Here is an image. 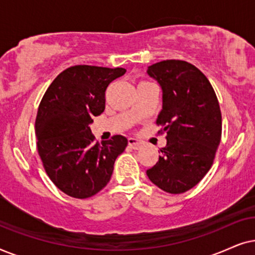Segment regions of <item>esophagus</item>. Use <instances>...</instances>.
<instances>
[{
    "instance_id": "obj_1",
    "label": "esophagus",
    "mask_w": 255,
    "mask_h": 255,
    "mask_svg": "<svg viewBox=\"0 0 255 255\" xmlns=\"http://www.w3.org/2000/svg\"><path fill=\"white\" fill-rule=\"evenodd\" d=\"M128 144H129V147L130 148H133V149H140L141 147H142V143L138 140H136V138H134V137H129L128 138Z\"/></svg>"
}]
</instances>
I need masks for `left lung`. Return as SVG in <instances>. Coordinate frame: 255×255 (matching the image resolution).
I'll return each mask as SVG.
<instances>
[{
  "label": "left lung",
  "mask_w": 255,
  "mask_h": 255,
  "mask_svg": "<svg viewBox=\"0 0 255 255\" xmlns=\"http://www.w3.org/2000/svg\"><path fill=\"white\" fill-rule=\"evenodd\" d=\"M147 73L162 88V111L156 124L167 145L149 179L163 191L183 193L211 168L222 138V113L215 90L204 74L184 60H163Z\"/></svg>",
  "instance_id": "left-lung-1"
}]
</instances>
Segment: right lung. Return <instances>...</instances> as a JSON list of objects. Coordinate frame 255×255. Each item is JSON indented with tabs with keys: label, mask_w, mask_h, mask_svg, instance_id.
<instances>
[{
	"label": "right lung",
	"mask_w": 255,
	"mask_h": 255,
	"mask_svg": "<svg viewBox=\"0 0 255 255\" xmlns=\"http://www.w3.org/2000/svg\"><path fill=\"white\" fill-rule=\"evenodd\" d=\"M122 67L71 66L52 81L40 101L35 130L43 167L53 184L73 198L104 189L128 140L114 135L96 142L90 125L105 111V92Z\"/></svg>",
	"instance_id": "add662e5"
}]
</instances>
